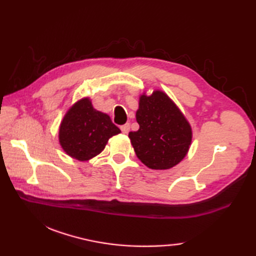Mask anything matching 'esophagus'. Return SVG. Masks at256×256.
Wrapping results in <instances>:
<instances>
[{"instance_id":"1","label":"esophagus","mask_w":256,"mask_h":256,"mask_svg":"<svg viewBox=\"0 0 256 256\" xmlns=\"http://www.w3.org/2000/svg\"><path fill=\"white\" fill-rule=\"evenodd\" d=\"M121 131H122V133H124V134H128V131H130V124L128 123H126V124H124V125H121Z\"/></svg>"}]
</instances>
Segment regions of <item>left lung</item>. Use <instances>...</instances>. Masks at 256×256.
<instances>
[{
  "mask_svg": "<svg viewBox=\"0 0 256 256\" xmlns=\"http://www.w3.org/2000/svg\"><path fill=\"white\" fill-rule=\"evenodd\" d=\"M140 128L128 138L135 154L152 170H168L177 165L189 150L192 128L168 96L154 91L140 98L136 112Z\"/></svg>",
  "mask_w": 256,
  "mask_h": 256,
  "instance_id": "obj_1",
  "label": "left lung"
}]
</instances>
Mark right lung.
I'll list each match as a JSON object with an SVG mask.
<instances>
[{"instance_id":"obj_1","label":"right lung","mask_w":256,"mask_h":256,"mask_svg":"<svg viewBox=\"0 0 256 256\" xmlns=\"http://www.w3.org/2000/svg\"><path fill=\"white\" fill-rule=\"evenodd\" d=\"M120 132L110 116L96 111L86 98L76 103L64 116L59 128V142L69 156L88 160L100 154L108 138Z\"/></svg>"}]
</instances>
